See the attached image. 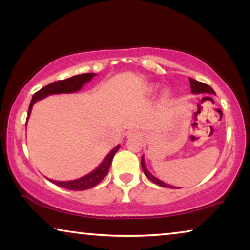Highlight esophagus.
Instances as JSON below:
<instances>
[{
  "label": "esophagus",
  "instance_id": "obj_1",
  "mask_svg": "<svg viewBox=\"0 0 250 250\" xmlns=\"http://www.w3.org/2000/svg\"><path fill=\"white\" fill-rule=\"evenodd\" d=\"M141 134L139 132H136V131H130L128 134V137H141Z\"/></svg>",
  "mask_w": 250,
  "mask_h": 250
}]
</instances>
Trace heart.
Masks as SVG:
<instances>
[{
    "instance_id": "obj_1",
    "label": "heart",
    "mask_w": 250,
    "mask_h": 250,
    "mask_svg": "<svg viewBox=\"0 0 250 250\" xmlns=\"http://www.w3.org/2000/svg\"><path fill=\"white\" fill-rule=\"evenodd\" d=\"M154 88L155 86H151V90H154Z\"/></svg>"
}]
</instances>
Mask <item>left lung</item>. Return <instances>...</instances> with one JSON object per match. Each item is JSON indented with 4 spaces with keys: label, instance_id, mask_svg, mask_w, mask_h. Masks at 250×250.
<instances>
[{
    "label": "left lung",
    "instance_id": "8db88e82",
    "mask_svg": "<svg viewBox=\"0 0 250 250\" xmlns=\"http://www.w3.org/2000/svg\"><path fill=\"white\" fill-rule=\"evenodd\" d=\"M189 84H191V91L192 94H207V95H216L215 91L212 90L211 86H209L208 84H205V83H201L197 81V80H193V79H189ZM142 168H143V171H144V174L146 177H147L149 181H152L154 184L159 185V186H162V188H176V186H172L170 184H167V183L160 181L159 178H156L155 176H153L151 172L148 171V169L146 168L145 166V158L144 155L142 156Z\"/></svg>",
    "mask_w": 250,
    "mask_h": 250
}]
</instances>
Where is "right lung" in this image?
<instances>
[{"label":"right lung","mask_w":250,"mask_h":250,"mask_svg":"<svg viewBox=\"0 0 250 250\" xmlns=\"http://www.w3.org/2000/svg\"><path fill=\"white\" fill-rule=\"evenodd\" d=\"M94 76H96V73H84V74L74 75L69 79L52 82L48 85L43 86L41 90H39L38 92H35V94L33 95L31 104H29V107H28L27 120L29 118V115H31L33 105H34L36 102L41 101V99L48 97L50 95L72 94V92L81 90L82 86L84 85L85 83L90 82L91 79H94ZM119 148H120V145H116L115 147L105 156V159L103 160L102 164L99 165L95 170L89 172L88 175L83 176V177L73 179V181H66V182L52 181V179H49V178L48 179L51 183H53V184L67 189H73V191H84V189L94 188V186L99 184V183L105 178V176L107 175L109 167H111L112 160L114 158L115 153L119 151Z\"/></svg>","instance_id":"obj_1"}]
</instances>
